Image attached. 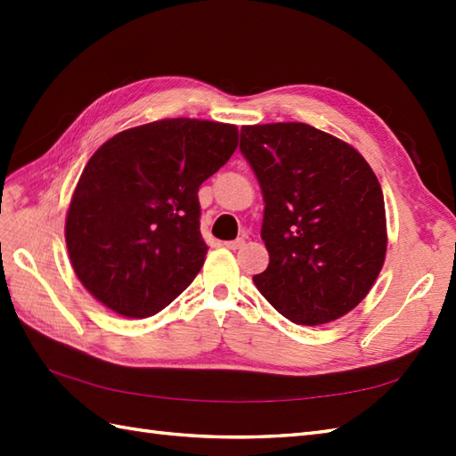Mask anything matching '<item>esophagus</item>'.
Instances as JSON below:
<instances>
[{
    "mask_svg": "<svg viewBox=\"0 0 456 456\" xmlns=\"http://www.w3.org/2000/svg\"><path fill=\"white\" fill-rule=\"evenodd\" d=\"M225 247H227V248H231V250L243 248V247H245V237H239V239H235V240H227Z\"/></svg>",
    "mask_w": 456,
    "mask_h": 456,
    "instance_id": "34e87169",
    "label": "esophagus"
}]
</instances>
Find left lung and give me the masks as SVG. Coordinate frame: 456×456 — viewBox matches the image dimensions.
I'll use <instances>...</instances> for the list:
<instances>
[{"label":"left lung","mask_w":456,"mask_h":456,"mask_svg":"<svg viewBox=\"0 0 456 456\" xmlns=\"http://www.w3.org/2000/svg\"><path fill=\"white\" fill-rule=\"evenodd\" d=\"M239 149L263 190L270 263L253 280L278 314L322 325L351 312L386 256L382 188L351 144L305 123L250 125Z\"/></svg>","instance_id":"8db88e82"}]
</instances>
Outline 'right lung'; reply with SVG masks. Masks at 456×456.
Instances as JSON below:
<instances>
[{
    "label": "right lung",
    "instance_id": "obj_1",
    "mask_svg": "<svg viewBox=\"0 0 456 456\" xmlns=\"http://www.w3.org/2000/svg\"><path fill=\"white\" fill-rule=\"evenodd\" d=\"M235 125L162 119L115 134L86 164L66 216L76 276L103 305L151 317L208 255L198 190L237 149Z\"/></svg>",
    "mask_w": 456,
    "mask_h": 456
}]
</instances>
